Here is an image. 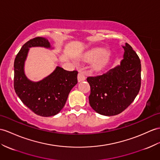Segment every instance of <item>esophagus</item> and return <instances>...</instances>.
Segmentation results:
<instances>
[{"instance_id":"esophagus-1","label":"esophagus","mask_w":160,"mask_h":160,"mask_svg":"<svg viewBox=\"0 0 160 160\" xmlns=\"http://www.w3.org/2000/svg\"><path fill=\"white\" fill-rule=\"evenodd\" d=\"M78 81L80 82V81H84L85 79V76L83 72H79V74H78Z\"/></svg>"}]
</instances>
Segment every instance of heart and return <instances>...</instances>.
I'll return each instance as SVG.
<instances>
[{"mask_svg":"<svg viewBox=\"0 0 160 160\" xmlns=\"http://www.w3.org/2000/svg\"><path fill=\"white\" fill-rule=\"evenodd\" d=\"M108 54L107 50L102 48H97L89 51L85 56L87 62H95L94 68L96 70L102 68L108 61Z\"/></svg>","mask_w":160,"mask_h":160,"instance_id":"heart-1","label":"heart"}]
</instances>
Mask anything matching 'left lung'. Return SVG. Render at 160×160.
I'll return each mask as SVG.
<instances>
[{"label":"left lung","instance_id":"8db88e82","mask_svg":"<svg viewBox=\"0 0 160 160\" xmlns=\"http://www.w3.org/2000/svg\"><path fill=\"white\" fill-rule=\"evenodd\" d=\"M123 59L119 66L101 75L88 77L89 102L100 115L121 113L138 95L141 85V64L138 56L128 43L123 45Z\"/></svg>","mask_w":160,"mask_h":160}]
</instances>
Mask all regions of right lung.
<instances>
[{"mask_svg": "<svg viewBox=\"0 0 160 160\" xmlns=\"http://www.w3.org/2000/svg\"><path fill=\"white\" fill-rule=\"evenodd\" d=\"M50 48L49 42L44 37H35L22 46L14 61V89L26 106L35 114L50 117L58 114L64 107L70 92L77 83V71H68L57 67L48 77L38 82L26 77L24 62L30 48Z\"/></svg>", "mask_w": 160, "mask_h": 160, "instance_id": "obj_1", "label": "right lung"}]
</instances>
